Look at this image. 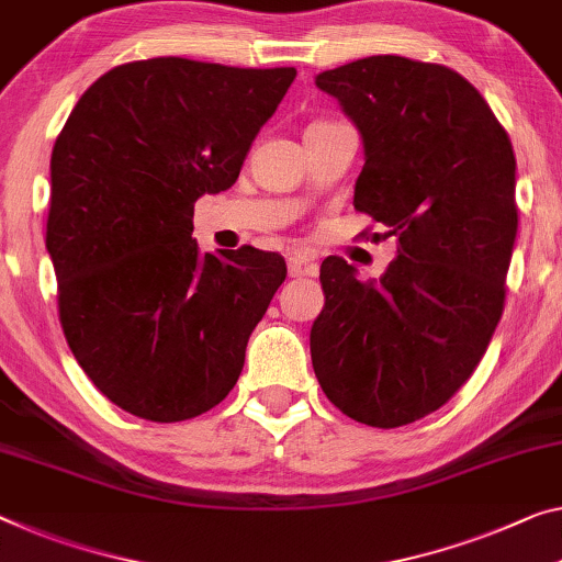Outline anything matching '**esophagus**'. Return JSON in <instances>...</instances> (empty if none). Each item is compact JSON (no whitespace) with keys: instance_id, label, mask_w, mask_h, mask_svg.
<instances>
[{"instance_id":"esophagus-1","label":"esophagus","mask_w":562,"mask_h":562,"mask_svg":"<svg viewBox=\"0 0 562 562\" xmlns=\"http://www.w3.org/2000/svg\"><path fill=\"white\" fill-rule=\"evenodd\" d=\"M316 263L314 254L306 251V248H299V251L289 254V276L291 279H301V276H314Z\"/></svg>"}]
</instances>
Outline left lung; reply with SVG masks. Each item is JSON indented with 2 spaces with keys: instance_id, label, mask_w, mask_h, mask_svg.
Wrapping results in <instances>:
<instances>
[{
  "instance_id": "8db88e82",
  "label": "left lung",
  "mask_w": 562,
  "mask_h": 562,
  "mask_svg": "<svg viewBox=\"0 0 562 562\" xmlns=\"http://www.w3.org/2000/svg\"><path fill=\"white\" fill-rule=\"evenodd\" d=\"M316 88L364 137L353 209L386 226L400 256L369 283L344 258H324L311 361L347 417L412 425L468 382L503 316L517 236L513 143L445 65L374 55L322 72Z\"/></svg>"
}]
</instances>
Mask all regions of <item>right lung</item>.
Instances as JSON below:
<instances>
[{
	"label": "right lung",
	"instance_id": "obj_1",
	"mask_svg": "<svg viewBox=\"0 0 562 562\" xmlns=\"http://www.w3.org/2000/svg\"><path fill=\"white\" fill-rule=\"evenodd\" d=\"M293 67L186 57L94 80L52 148L47 251L65 339L120 409L183 422L238 382L248 336L286 279L283 256L198 254L193 205L236 183Z\"/></svg>",
	"mask_w": 562,
	"mask_h": 562
}]
</instances>
